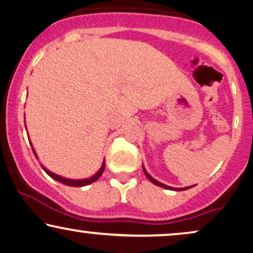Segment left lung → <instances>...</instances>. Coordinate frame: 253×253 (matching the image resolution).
Instances as JSON below:
<instances>
[{
	"mask_svg": "<svg viewBox=\"0 0 253 253\" xmlns=\"http://www.w3.org/2000/svg\"><path fill=\"white\" fill-rule=\"evenodd\" d=\"M143 170H144V172H145V175H146V177L150 179V181L153 183V184H155V185H158V186H160V188H164V189H167V190H175V191H183V190H188V189H190V188H192V186H186V188H171V186H168V185H166V184H164V183H160L159 181H157V179H154L153 177H152V176L148 174V172L146 171V169L144 168V166H143Z\"/></svg>",
	"mask_w": 253,
	"mask_h": 253,
	"instance_id": "left-lung-1",
	"label": "left lung"
}]
</instances>
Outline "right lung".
<instances>
[{
  "label": "right lung",
  "instance_id": "obj_1",
  "mask_svg": "<svg viewBox=\"0 0 253 253\" xmlns=\"http://www.w3.org/2000/svg\"><path fill=\"white\" fill-rule=\"evenodd\" d=\"M31 146H32V144H31ZM32 150H33V153H34V155H36V157H37V154H36V152H34V148H33V147H32ZM41 167H42L43 170L46 171L47 174L49 175L51 178L56 179V181H58L60 183H63V184H65V185H69V186H85V185L91 184V183H93V182L98 181V179L100 178V176L102 175L103 170H105L106 162L103 161V164H102V166H101V168H100V170H99L98 172H96V174L93 175L92 177H89V178H85V179H70V178H65V177H62V176H58V175H56V174H54V172L49 171V170H48V169L44 168L43 166H41Z\"/></svg>",
  "mask_w": 253,
  "mask_h": 253
}]
</instances>
